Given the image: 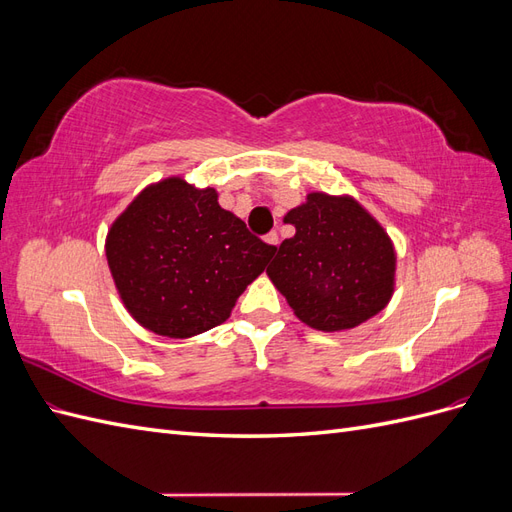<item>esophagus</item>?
Listing matches in <instances>:
<instances>
[{"label": "esophagus", "instance_id": "obj_1", "mask_svg": "<svg viewBox=\"0 0 512 512\" xmlns=\"http://www.w3.org/2000/svg\"><path fill=\"white\" fill-rule=\"evenodd\" d=\"M265 241H267V245L273 247V252L277 250V245H280V237H277V232H269V235L265 237Z\"/></svg>", "mask_w": 512, "mask_h": 512}]
</instances>
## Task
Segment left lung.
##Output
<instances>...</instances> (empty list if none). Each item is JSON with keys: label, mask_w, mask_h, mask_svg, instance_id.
<instances>
[{"label": "left lung", "mask_w": 512, "mask_h": 512, "mask_svg": "<svg viewBox=\"0 0 512 512\" xmlns=\"http://www.w3.org/2000/svg\"><path fill=\"white\" fill-rule=\"evenodd\" d=\"M284 222L297 232L282 241L267 275L307 327L348 331L389 305L395 245L359 200L309 192Z\"/></svg>", "instance_id": "8db88e82"}]
</instances>
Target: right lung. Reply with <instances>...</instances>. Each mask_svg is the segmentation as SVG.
<instances>
[{"mask_svg": "<svg viewBox=\"0 0 512 512\" xmlns=\"http://www.w3.org/2000/svg\"><path fill=\"white\" fill-rule=\"evenodd\" d=\"M104 250L128 314L173 339L222 324L275 254L220 207L215 188L183 177L147 185L108 228Z\"/></svg>", "mask_w": 512, "mask_h": 512, "instance_id": "add662e5", "label": "right lung"}]
</instances>
